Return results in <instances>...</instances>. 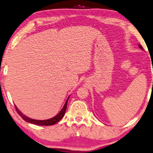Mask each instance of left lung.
I'll list each match as a JSON object with an SVG mask.
<instances>
[{
	"mask_svg": "<svg viewBox=\"0 0 153 153\" xmlns=\"http://www.w3.org/2000/svg\"><path fill=\"white\" fill-rule=\"evenodd\" d=\"M139 48H140V49H142V50H143V47L142 46H141V45H139Z\"/></svg>",
	"mask_w": 153,
	"mask_h": 153,
	"instance_id": "left-lung-1",
	"label": "left lung"
}]
</instances>
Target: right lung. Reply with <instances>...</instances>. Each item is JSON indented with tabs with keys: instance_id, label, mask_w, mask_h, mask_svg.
I'll return each mask as SVG.
<instances>
[{
	"instance_id": "right-lung-1",
	"label": "right lung",
	"mask_w": 153,
	"mask_h": 153,
	"mask_svg": "<svg viewBox=\"0 0 153 153\" xmlns=\"http://www.w3.org/2000/svg\"><path fill=\"white\" fill-rule=\"evenodd\" d=\"M68 100H69V98H68L67 101H66V103H65V105H64L63 108L62 109V111H60L59 114L56 115V116H54V118H50V119L44 120H35V119H32V118H28V117L24 116V115L18 110V108H17L16 105H15V107H16V109L17 112H18V114L20 115L22 119L25 120V121H27L28 123H31L36 124V125H38V126H52V125H54V124L56 123L57 122H59V120H61L62 118H63V116H65V114L66 112V109H67Z\"/></svg>"
}]
</instances>
